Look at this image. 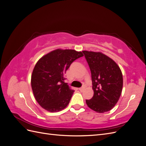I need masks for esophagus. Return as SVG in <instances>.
I'll list each match as a JSON object with an SVG mask.
<instances>
[{
    "label": "esophagus",
    "mask_w": 146,
    "mask_h": 146,
    "mask_svg": "<svg viewBox=\"0 0 146 146\" xmlns=\"http://www.w3.org/2000/svg\"><path fill=\"white\" fill-rule=\"evenodd\" d=\"M78 90H80V91H83L84 90H85V88H84V87H81L80 88H78Z\"/></svg>",
    "instance_id": "esophagus-1"
}]
</instances>
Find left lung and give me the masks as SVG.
I'll list each match as a JSON object with an SVG mask.
<instances>
[{"label":"left lung","mask_w":146,"mask_h":146,"mask_svg":"<svg viewBox=\"0 0 146 146\" xmlns=\"http://www.w3.org/2000/svg\"><path fill=\"white\" fill-rule=\"evenodd\" d=\"M91 73L93 97L86 100L88 107L98 113L111 110L120 98L123 77L119 66L101 52L83 50Z\"/></svg>","instance_id":"8db88e82"}]
</instances>
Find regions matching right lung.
Instances as JSON below:
<instances>
[{
    "instance_id": "1",
    "label": "right lung",
    "mask_w": 146,
    "mask_h": 146,
    "mask_svg": "<svg viewBox=\"0 0 146 146\" xmlns=\"http://www.w3.org/2000/svg\"><path fill=\"white\" fill-rule=\"evenodd\" d=\"M83 56L82 52L58 48L38 61L31 85L35 98L41 107L48 111L58 112L67 107L74 91L64 83V74L74 61Z\"/></svg>"
}]
</instances>
